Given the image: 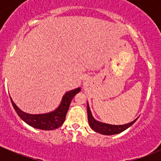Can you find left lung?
Masks as SVG:
<instances>
[{"instance_id": "obj_1", "label": "left lung", "mask_w": 161, "mask_h": 161, "mask_svg": "<svg viewBox=\"0 0 161 161\" xmlns=\"http://www.w3.org/2000/svg\"><path fill=\"white\" fill-rule=\"evenodd\" d=\"M87 114H88V121L91 129L97 131V132H99L103 135H106V136H111V135L121 133V131H125L128 128L130 127L131 125H132L136 122V120H137L136 119L133 121H131V122L129 123V124L122 125H113L100 122V121L94 119L93 117L92 116L89 104H87Z\"/></svg>"}]
</instances>
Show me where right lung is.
Masks as SVG:
<instances>
[{
    "label": "right lung",
    "mask_w": 161,
    "mask_h": 161,
    "mask_svg": "<svg viewBox=\"0 0 161 161\" xmlns=\"http://www.w3.org/2000/svg\"><path fill=\"white\" fill-rule=\"evenodd\" d=\"M80 88H77L75 90L67 92L63 97L60 106L55 111L47 114H30L25 113L21 111L12 101L11 97L10 98L13 108L15 110L16 113L25 123L36 129H42V130H53L62 125L63 123L64 122L71 100L75 95L80 92Z\"/></svg>",
    "instance_id": "obj_1"
}]
</instances>
